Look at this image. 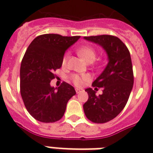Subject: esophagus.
Wrapping results in <instances>:
<instances>
[{"label": "esophagus", "mask_w": 153, "mask_h": 153, "mask_svg": "<svg viewBox=\"0 0 153 153\" xmlns=\"http://www.w3.org/2000/svg\"><path fill=\"white\" fill-rule=\"evenodd\" d=\"M81 91L82 90H80V89H78V88L75 89V92H76V94H79Z\"/></svg>", "instance_id": "obj_1"}]
</instances>
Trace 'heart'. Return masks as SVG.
Returning a JSON list of instances; mask_svg holds the SVG:
<instances>
[{
    "mask_svg": "<svg viewBox=\"0 0 153 153\" xmlns=\"http://www.w3.org/2000/svg\"><path fill=\"white\" fill-rule=\"evenodd\" d=\"M77 52L87 62H94L96 59L97 55H98L97 50L94 47L91 46V45L80 47V48L77 49ZM68 57H69L68 53H66L63 55L62 59V63L63 66H65L67 63ZM89 80H90V76L88 74H74L71 76V81L72 82V83L74 84V86H78V87L82 86Z\"/></svg>",
    "mask_w": 153,
    "mask_h": 153,
    "instance_id": "b5f03b06",
    "label": "heart"
}]
</instances>
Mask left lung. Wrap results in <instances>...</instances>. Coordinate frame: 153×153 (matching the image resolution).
I'll return each mask as SVG.
<instances>
[{
  "instance_id": "8db88e82",
  "label": "left lung",
  "mask_w": 153,
  "mask_h": 153,
  "mask_svg": "<svg viewBox=\"0 0 153 153\" xmlns=\"http://www.w3.org/2000/svg\"><path fill=\"white\" fill-rule=\"evenodd\" d=\"M84 39L101 45L109 58L106 67L92 83L95 91L102 87V94L96 96L94 90L86 89L89 98L83 105L84 113L90 121L105 123L122 111L133 89L134 77L130 53L126 44L114 36H91Z\"/></svg>"
}]
</instances>
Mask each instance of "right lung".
Masks as SVG:
<instances>
[{
	"label": "right lung",
	"mask_w": 153,
	"mask_h": 153,
	"mask_svg": "<svg viewBox=\"0 0 153 153\" xmlns=\"http://www.w3.org/2000/svg\"><path fill=\"white\" fill-rule=\"evenodd\" d=\"M80 38L44 34L36 37L27 48L20 66V94L26 109L36 120L52 123L62 118L67 102L76 94L63 82L58 88L50 82L54 71L62 67L65 51Z\"/></svg>",
	"instance_id": "right-lung-1"
}]
</instances>
